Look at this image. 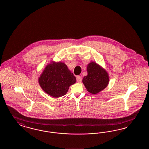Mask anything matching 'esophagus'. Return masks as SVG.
Returning a JSON list of instances; mask_svg holds the SVG:
<instances>
[{"label": "esophagus", "instance_id": "1", "mask_svg": "<svg viewBox=\"0 0 149 149\" xmlns=\"http://www.w3.org/2000/svg\"><path fill=\"white\" fill-rule=\"evenodd\" d=\"M77 80L78 81V83H81L82 79H81V77L80 76H77Z\"/></svg>", "mask_w": 149, "mask_h": 149}]
</instances>
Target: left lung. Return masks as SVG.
<instances>
[{"instance_id":"1","label":"left lung","mask_w":149,"mask_h":149,"mask_svg":"<svg viewBox=\"0 0 149 149\" xmlns=\"http://www.w3.org/2000/svg\"><path fill=\"white\" fill-rule=\"evenodd\" d=\"M88 75L83 79L86 89L92 94H97L108 85L109 77L106 70L94 62L88 64Z\"/></svg>"}]
</instances>
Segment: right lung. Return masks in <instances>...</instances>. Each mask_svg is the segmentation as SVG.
<instances>
[{
    "instance_id": "add662e5",
    "label": "right lung",
    "mask_w": 149,
    "mask_h": 149,
    "mask_svg": "<svg viewBox=\"0 0 149 149\" xmlns=\"http://www.w3.org/2000/svg\"><path fill=\"white\" fill-rule=\"evenodd\" d=\"M76 78L63 63L49 64L38 79L43 90L51 96L57 98L68 92L69 87L76 83Z\"/></svg>"
}]
</instances>
